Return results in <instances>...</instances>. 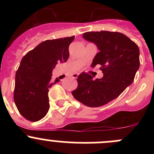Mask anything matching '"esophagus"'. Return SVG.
<instances>
[{
    "instance_id": "34e87169",
    "label": "esophagus",
    "mask_w": 154,
    "mask_h": 154,
    "mask_svg": "<svg viewBox=\"0 0 154 154\" xmlns=\"http://www.w3.org/2000/svg\"><path fill=\"white\" fill-rule=\"evenodd\" d=\"M78 75H79V74H72V77L73 78H77V77H78Z\"/></svg>"
}]
</instances>
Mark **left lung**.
<instances>
[{"label":"left lung","mask_w":154,"mask_h":154,"mask_svg":"<svg viewBox=\"0 0 154 154\" xmlns=\"http://www.w3.org/2000/svg\"><path fill=\"white\" fill-rule=\"evenodd\" d=\"M83 38L94 42L100 50L91 67L100 65L103 77L93 80L91 74L82 72L77 77V88L71 93L87 106H103L119 97L133 83L140 66L139 48L119 32H86Z\"/></svg>","instance_id":"1"}]
</instances>
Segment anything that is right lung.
I'll return each instance as SVG.
<instances>
[{"mask_svg": "<svg viewBox=\"0 0 154 154\" xmlns=\"http://www.w3.org/2000/svg\"><path fill=\"white\" fill-rule=\"evenodd\" d=\"M74 35L46 40L22 58L15 74L14 101L20 114L30 122H38L49 110L48 91L58 78L51 80L52 71L58 63H66Z\"/></svg>", "mask_w": 154, "mask_h": 154, "instance_id": "add662e5", "label": "right lung"}]
</instances>
